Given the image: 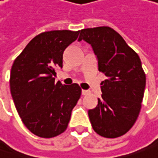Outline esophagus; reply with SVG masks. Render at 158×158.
I'll return each mask as SVG.
<instances>
[{"mask_svg": "<svg viewBox=\"0 0 158 158\" xmlns=\"http://www.w3.org/2000/svg\"><path fill=\"white\" fill-rule=\"evenodd\" d=\"M90 92L89 91H87V90H82V94L83 95H86V94H88Z\"/></svg>", "mask_w": 158, "mask_h": 158, "instance_id": "1", "label": "esophagus"}]
</instances>
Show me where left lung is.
<instances>
[{
	"label": "left lung",
	"instance_id": "8db88e82",
	"mask_svg": "<svg viewBox=\"0 0 158 158\" xmlns=\"http://www.w3.org/2000/svg\"><path fill=\"white\" fill-rule=\"evenodd\" d=\"M89 43L98 59V69L107 79L101 83L102 97L88 110L97 134L115 139L126 134L139 117L146 74L139 55L110 27L84 28L78 40Z\"/></svg>",
	"mask_w": 158,
	"mask_h": 158
}]
</instances>
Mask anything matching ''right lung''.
<instances>
[{
	"mask_svg": "<svg viewBox=\"0 0 158 158\" xmlns=\"http://www.w3.org/2000/svg\"><path fill=\"white\" fill-rule=\"evenodd\" d=\"M80 31L40 33L14 60L10 86L18 113L30 132L54 138L66 130L82 90L77 84L55 83L56 69L63 66V53Z\"/></svg>",
	"mask_w": 158,
	"mask_h": 158,
	"instance_id": "add662e5",
	"label": "right lung"
}]
</instances>
